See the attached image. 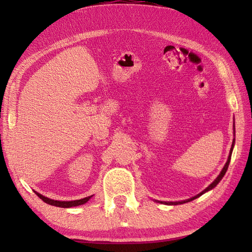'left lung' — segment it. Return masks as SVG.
I'll return each mask as SVG.
<instances>
[{"label":"left lung","mask_w":252,"mask_h":252,"mask_svg":"<svg viewBox=\"0 0 252 252\" xmlns=\"http://www.w3.org/2000/svg\"><path fill=\"white\" fill-rule=\"evenodd\" d=\"M234 125H233V133H234ZM234 142H236V140L233 139V141H232V146H231V149H230V152H229V157H228V160H227V162H225V164H224V167L222 168V170H221V172L219 173V176L216 178V180L213 181L212 183H210V185H209L206 189H204L203 191H201V192H200L199 194H197V195H194V197H192V198H190V199H187V200H182V201H176V202H167V201H158V200H156L157 202H160V203H163V204H170V206H177V204H182V203H186V202H190V201H192V200H194V199H197V198H199L200 195H202L203 193H206V192H208V191H210V190H212L213 188H215L217 185H218V183L221 181V179L223 178V176L225 174V172H227V170H228V167H229V163H230V160H231V155H232V150H233V147H234Z\"/></svg>","instance_id":"8db88e82"}]
</instances>
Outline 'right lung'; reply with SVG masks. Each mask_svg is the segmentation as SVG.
I'll return each instance as SVG.
<instances>
[{"mask_svg":"<svg viewBox=\"0 0 252 252\" xmlns=\"http://www.w3.org/2000/svg\"><path fill=\"white\" fill-rule=\"evenodd\" d=\"M37 197H40V199L43 200L45 203L51 204V206H55V207H60V208H71V207H76V206H81V204H84L87 203L89 200L92 198V195L90 197H87V198H83V199H80V200H73V201H59V200H53V199H50L48 197H44V195H42L41 193L36 192Z\"/></svg>","mask_w":252,"mask_h":252,"instance_id":"1","label":"right lung"}]
</instances>
